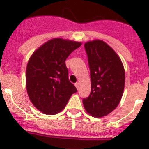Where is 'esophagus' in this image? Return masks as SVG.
Wrapping results in <instances>:
<instances>
[{
  "label": "esophagus",
  "instance_id": "obj_1",
  "mask_svg": "<svg viewBox=\"0 0 149 149\" xmlns=\"http://www.w3.org/2000/svg\"><path fill=\"white\" fill-rule=\"evenodd\" d=\"M75 86L76 87V88H77V89H79V82L75 83Z\"/></svg>",
  "mask_w": 149,
  "mask_h": 149
}]
</instances>
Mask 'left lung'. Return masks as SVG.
<instances>
[{
    "label": "left lung",
    "instance_id": "1",
    "mask_svg": "<svg viewBox=\"0 0 149 149\" xmlns=\"http://www.w3.org/2000/svg\"><path fill=\"white\" fill-rule=\"evenodd\" d=\"M91 72V91L83 99L84 109L91 116L102 117L120 103L125 86L123 63L112 48L100 40L84 44Z\"/></svg>",
    "mask_w": 149,
    "mask_h": 149
}]
</instances>
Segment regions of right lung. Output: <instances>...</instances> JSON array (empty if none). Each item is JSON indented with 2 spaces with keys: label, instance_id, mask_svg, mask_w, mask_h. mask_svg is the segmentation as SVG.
<instances>
[{
  "label": "right lung",
  "instance_id": "right-lung-1",
  "mask_svg": "<svg viewBox=\"0 0 149 149\" xmlns=\"http://www.w3.org/2000/svg\"><path fill=\"white\" fill-rule=\"evenodd\" d=\"M81 43L54 38L40 47L29 58L26 85L34 106L45 114L59 113L77 89L68 78L65 60Z\"/></svg>",
  "mask_w": 149,
  "mask_h": 149
}]
</instances>
